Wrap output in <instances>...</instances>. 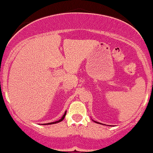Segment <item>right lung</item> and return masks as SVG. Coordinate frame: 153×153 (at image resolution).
<instances>
[{"label": "right lung", "mask_w": 153, "mask_h": 153, "mask_svg": "<svg viewBox=\"0 0 153 153\" xmlns=\"http://www.w3.org/2000/svg\"><path fill=\"white\" fill-rule=\"evenodd\" d=\"M65 115H66V111L65 112V114H64V115L62 116V118L60 119V120H57V121H55V122H52V123H45V124L46 125H49V124H53V123H59V122H61V121H62L63 120V119L65 118Z\"/></svg>", "instance_id": "obj_1"}]
</instances>
